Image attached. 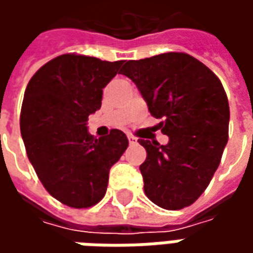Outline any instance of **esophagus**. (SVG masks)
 I'll return each instance as SVG.
<instances>
[{
    "instance_id": "1",
    "label": "esophagus",
    "mask_w": 253,
    "mask_h": 253,
    "mask_svg": "<svg viewBox=\"0 0 253 253\" xmlns=\"http://www.w3.org/2000/svg\"><path fill=\"white\" fill-rule=\"evenodd\" d=\"M127 138H128V142H130V145L137 143V138L134 137V135H127Z\"/></svg>"
}]
</instances>
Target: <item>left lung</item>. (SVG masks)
I'll use <instances>...</instances> for the list:
<instances>
[{
	"mask_svg": "<svg viewBox=\"0 0 253 253\" xmlns=\"http://www.w3.org/2000/svg\"><path fill=\"white\" fill-rule=\"evenodd\" d=\"M121 74L137 85L167 145L138 139L146 149L139 169L150 201L180 210L203 194L228 143L229 103L219 78L196 58L165 52L127 61Z\"/></svg>",
	"mask_w": 253,
	"mask_h": 253,
	"instance_id": "1",
	"label": "left lung"
}]
</instances>
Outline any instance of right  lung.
<instances>
[{
    "label": "right lung",
    "instance_id": "obj_1",
    "mask_svg": "<svg viewBox=\"0 0 253 253\" xmlns=\"http://www.w3.org/2000/svg\"><path fill=\"white\" fill-rule=\"evenodd\" d=\"M123 62L63 54L27 85L20 115L27 156L48 194L69 207L86 209L103 199L111 167L128 146L121 130L96 139L86 127Z\"/></svg>",
    "mask_w": 253,
    "mask_h": 253
}]
</instances>
